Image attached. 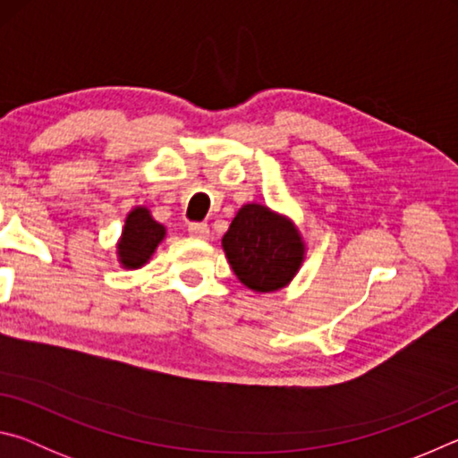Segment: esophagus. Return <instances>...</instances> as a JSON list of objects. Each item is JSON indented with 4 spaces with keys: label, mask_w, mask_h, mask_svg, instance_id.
<instances>
[{
    "label": "esophagus",
    "mask_w": 458,
    "mask_h": 458,
    "mask_svg": "<svg viewBox=\"0 0 458 458\" xmlns=\"http://www.w3.org/2000/svg\"><path fill=\"white\" fill-rule=\"evenodd\" d=\"M188 232H190V236L198 238V240H206L208 236H210V228H208V224H204V222H191L188 226Z\"/></svg>",
    "instance_id": "1"
}]
</instances>
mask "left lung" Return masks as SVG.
Wrapping results in <instances>:
<instances>
[{
    "mask_svg": "<svg viewBox=\"0 0 458 458\" xmlns=\"http://www.w3.org/2000/svg\"><path fill=\"white\" fill-rule=\"evenodd\" d=\"M222 248L230 268L246 289L275 293L284 289L303 267L307 244L289 216L250 201L236 212Z\"/></svg>",
    "mask_w": 458,
    "mask_h": 458,
    "instance_id": "1",
    "label": "left lung"
}]
</instances>
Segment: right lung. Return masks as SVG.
<instances>
[{
  "label": "right lung",
  "instance_id": "right-lung-1",
  "mask_svg": "<svg viewBox=\"0 0 458 458\" xmlns=\"http://www.w3.org/2000/svg\"><path fill=\"white\" fill-rule=\"evenodd\" d=\"M167 228L151 216L147 206H135L127 214L125 226L117 240L119 265L127 270H137L145 267L164 242Z\"/></svg>",
  "mask_w": 458,
  "mask_h": 458
}]
</instances>
